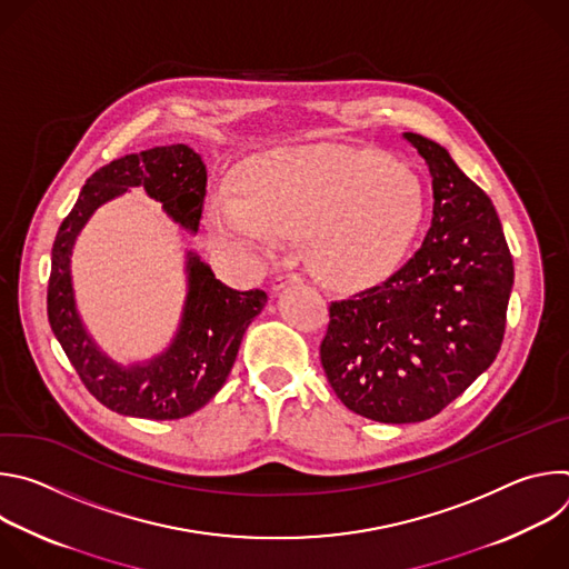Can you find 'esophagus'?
Instances as JSON below:
<instances>
[{
    "label": "esophagus",
    "mask_w": 569,
    "mask_h": 569,
    "mask_svg": "<svg viewBox=\"0 0 569 569\" xmlns=\"http://www.w3.org/2000/svg\"><path fill=\"white\" fill-rule=\"evenodd\" d=\"M288 283H301V277L299 274H279V277H274V281H272V290H283Z\"/></svg>",
    "instance_id": "1"
}]
</instances>
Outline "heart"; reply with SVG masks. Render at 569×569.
Wrapping results in <instances>:
<instances>
[{"mask_svg":"<svg viewBox=\"0 0 569 569\" xmlns=\"http://www.w3.org/2000/svg\"><path fill=\"white\" fill-rule=\"evenodd\" d=\"M236 198H213L207 220L227 240H303L310 270L333 288L389 274L426 218L421 180L380 152L301 146L259 152L233 178Z\"/></svg>","mask_w":569,"mask_h":569,"instance_id":"b5f03b06","label":"heart"}]
</instances>
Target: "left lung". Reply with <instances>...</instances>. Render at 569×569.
I'll return each instance as SVG.
<instances>
[{
	"instance_id": "obj_1",
	"label": "left lung",
	"mask_w": 569,
	"mask_h": 569,
	"mask_svg": "<svg viewBox=\"0 0 569 569\" xmlns=\"http://www.w3.org/2000/svg\"><path fill=\"white\" fill-rule=\"evenodd\" d=\"M432 176V227L387 281L331 301L319 358L347 408L380 423L437 417L502 347L513 259L491 198L437 141L402 132Z\"/></svg>"
}]
</instances>
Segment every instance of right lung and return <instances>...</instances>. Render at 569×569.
I'll use <instances>...</instances> for the list:
<instances>
[{
	"label": "right lung",
	"mask_w": 569,
	"mask_h": 569,
	"mask_svg": "<svg viewBox=\"0 0 569 569\" xmlns=\"http://www.w3.org/2000/svg\"><path fill=\"white\" fill-rule=\"evenodd\" d=\"M132 187H143L182 229L198 231L207 193V167L193 148L184 143L157 146L110 161L80 189L73 209L56 233L47 315L76 373L108 410L123 417L173 421L204 408L224 385L242 336L263 310L268 295L224 286L189 250L184 268L187 299L171 345L143 362L121 365L112 360L92 340L76 308L71 252L92 213Z\"/></svg>",
	"instance_id": "right-lung-1"
}]
</instances>
